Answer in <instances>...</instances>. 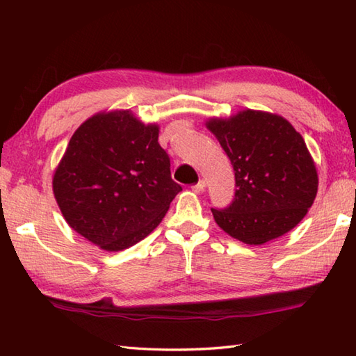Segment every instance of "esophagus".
Segmentation results:
<instances>
[{"mask_svg": "<svg viewBox=\"0 0 356 356\" xmlns=\"http://www.w3.org/2000/svg\"><path fill=\"white\" fill-rule=\"evenodd\" d=\"M191 190H193L194 193H197V194H199V193H202L203 190H205V182H203V180H199L197 184L191 186Z\"/></svg>", "mask_w": 356, "mask_h": 356, "instance_id": "34e87169", "label": "esophagus"}]
</instances>
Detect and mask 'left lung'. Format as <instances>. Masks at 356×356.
Instances as JSON below:
<instances>
[{
	"label": "left lung",
	"instance_id": "left-lung-1",
	"mask_svg": "<svg viewBox=\"0 0 356 356\" xmlns=\"http://www.w3.org/2000/svg\"><path fill=\"white\" fill-rule=\"evenodd\" d=\"M207 128L236 172L231 205L211 208L226 234L259 246L303 220L318 191V172L303 136L289 120L268 111L241 110L225 119H208Z\"/></svg>",
	"mask_w": 356,
	"mask_h": 356
}]
</instances>
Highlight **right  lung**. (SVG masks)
I'll return each instance as SVG.
<instances>
[{"label":"right lung","mask_w":356,"mask_h":356,"mask_svg":"<svg viewBox=\"0 0 356 356\" xmlns=\"http://www.w3.org/2000/svg\"><path fill=\"white\" fill-rule=\"evenodd\" d=\"M159 125L130 110L96 113L67 145L53 172V194L73 231L116 252L157 228L182 191L159 145Z\"/></svg>","instance_id":"1"}]
</instances>
